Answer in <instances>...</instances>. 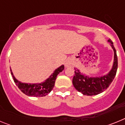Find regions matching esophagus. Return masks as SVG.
<instances>
[{
    "mask_svg": "<svg viewBox=\"0 0 125 125\" xmlns=\"http://www.w3.org/2000/svg\"><path fill=\"white\" fill-rule=\"evenodd\" d=\"M64 66L66 68H72L73 66V63L71 60H68L64 63Z\"/></svg>",
    "mask_w": 125,
    "mask_h": 125,
    "instance_id": "1",
    "label": "esophagus"
}]
</instances>
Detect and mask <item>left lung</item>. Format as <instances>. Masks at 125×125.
I'll use <instances>...</instances> for the list:
<instances>
[{"label":"left lung","instance_id":"obj_1","mask_svg":"<svg viewBox=\"0 0 125 125\" xmlns=\"http://www.w3.org/2000/svg\"><path fill=\"white\" fill-rule=\"evenodd\" d=\"M114 52V60L111 70L103 76L92 77L82 73L80 70L74 68L73 84L76 90L86 96L96 95L104 91L112 83L118 69V57L116 51L111 39L108 40Z\"/></svg>","mask_w":125,"mask_h":125}]
</instances>
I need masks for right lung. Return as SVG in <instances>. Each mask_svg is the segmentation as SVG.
<instances>
[{
  "mask_svg": "<svg viewBox=\"0 0 125 125\" xmlns=\"http://www.w3.org/2000/svg\"><path fill=\"white\" fill-rule=\"evenodd\" d=\"M64 69V65H61L59 68L55 69V71L48 78L44 81L43 82L37 83H22L15 78L12 71L10 68V72L12 77L14 79L15 84L17 85L19 89L23 93L29 96L42 97L47 95L52 89H53L55 84L56 78L57 74H59Z\"/></svg>",
  "mask_w": 125,
  "mask_h": 125,
  "instance_id": "1",
  "label": "right lung"
}]
</instances>
